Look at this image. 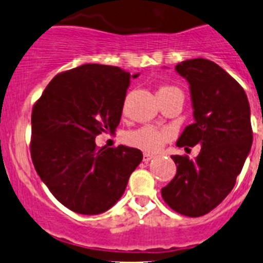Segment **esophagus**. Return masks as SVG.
<instances>
[{"label": "esophagus", "instance_id": "34e87169", "mask_svg": "<svg viewBox=\"0 0 263 263\" xmlns=\"http://www.w3.org/2000/svg\"><path fill=\"white\" fill-rule=\"evenodd\" d=\"M153 158H154V155H151V154L145 153V154H144V158H142V160H144L145 163H147V161H150Z\"/></svg>", "mask_w": 263, "mask_h": 263}]
</instances>
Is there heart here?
<instances>
[{
	"instance_id": "obj_1",
	"label": "heart",
	"mask_w": 263,
	"mask_h": 263,
	"mask_svg": "<svg viewBox=\"0 0 263 263\" xmlns=\"http://www.w3.org/2000/svg\"><path fill=\"white\" fill-rule=\"evenodd\" d=\"M176 87L173 86H164L159 89L158 94H163V92L173 90ZM169 131L166 129H159L153 126H145L139 129H135L127 134L126 141L129 145L135 147H139L141 150L146 151V153H156L164 146L169 139Z\"/></svg>"
}]
</instances>
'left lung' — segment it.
Wrapping results in <instances>:
<instances>
[{
    "label": "left lung",
    "mask_w": 263,
    "mask_h": 263,
    "mask_svg": "<svg viewBox=\"0 0 263 263\" xmlns=\"http://www.w3.org/2000/svg\"><path fill=\"white\" fill-rule=\"evenodd\" d=\"M176 71L190 85L195 118L177 146L201 145V151L195 160L172 155L177 173L161 196L174 211L197 217L229 195L242 172L253 141L251 108L243 87L213 61H183Z\"/></svg>",
    "instance_id": "8db88e82"
}]
</instances>
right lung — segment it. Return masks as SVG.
Masks as SVG:
<instances>
[{
    "mask_svg": "<svg viewBox=\"0 0 263 263\" xmlns=\"http://www.w3.org/2000/svg\"><path fill=\"white\" fill-rule=\"evenodd\" d=\"M129 82L122 68L86 63L53 78L34 105L33 164L52 195L73 213L109 210L141 163L139 148L95 144L98 135L116 131Z\"/></svg>",
    "mask_w": 263,
    "mask_h": 263,
    "instance_id": "add662e5",
    "label": "right lung"
}]
</instances>
